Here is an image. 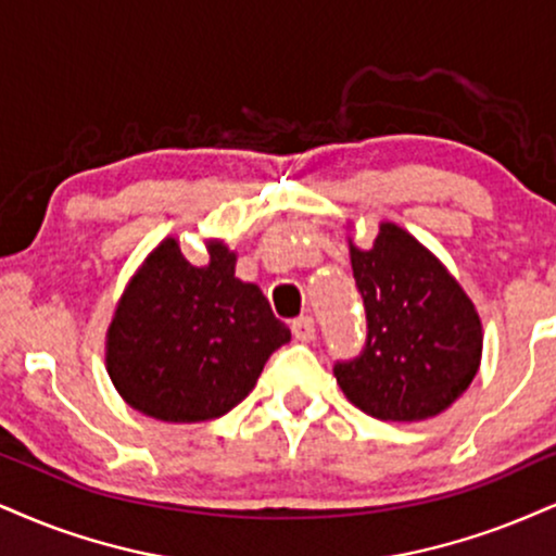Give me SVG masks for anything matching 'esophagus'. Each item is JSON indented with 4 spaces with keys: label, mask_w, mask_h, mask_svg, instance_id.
<instances>
[{
    "label": "esophagus",
    "mask_w": 556,
    "mask_h": 556,
    "mask_svg": "<svg viewBox=\"0 0 556 556\" xmlns=\"http://www.w3.org/2000/svg\"><path fill=\"white\" fill-rule=\"evenodd\" d=\"M291 330H293V338L301 340V342H309L314 340V334H317V325H314V319L306 314V317H299L291 321Z\"/></svg>",
    "instance_id": "34e87169"
}]
</instances>
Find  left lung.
<instances>
[{"mask_svg": "<svg viewBox=\"0 0 556 556\" xmlns=\"http://www.w3.org/2000/svg\"><path fill=\"white\" fill-rule=\"evenodd\" d=\"M366 309V345L334 363L342 394L379 420L441 415L469 389L482 361V321L456 278L428 247L383 222L371 250L351 242Z\"/></svg>", "mask_w": 556, "mask_h": 556, "instance_id": "left-lung-1", "label": "left lung"}]
</instances>
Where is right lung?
<instances>
[{"mask_svg": "<svg viewBox=\"0 0 556 556\" xmlns=\"http://www.w3.org/2000/svg\"><path fill=\"white\" fill-rule=\"evenodd\" d=\"M190 265L175 237L143 260L108 327L105 366L118 394L164 422L214 420L255 389L265 361L291 340L237 255L211 239Z\"/></svg>", "mask_w": 556, "mask_h": 556, "instance_id": "right-lung-1", "label": "right lung"}]
</instances>
